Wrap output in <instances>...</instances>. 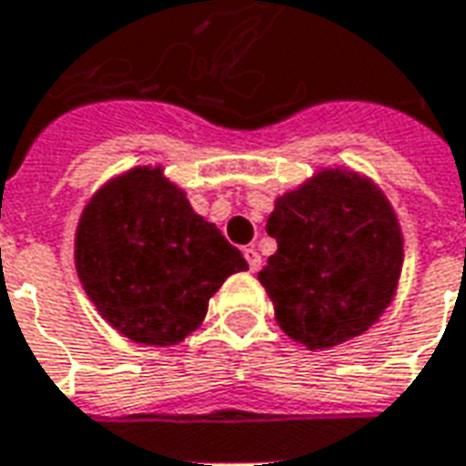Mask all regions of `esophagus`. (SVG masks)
I'll list each match as a JSON object with an SVG mask.
<instances>
[{"label":"esophagus","instance_id":"esophagus-1","mask_svg":"<svg viewBox=\"0 0 466 466\" xmlns=\"http://www.w3.org/2000/svg\"><path fill=\"white\" fill-rule=\"evenodd\" d=\"M244 259L249 264V272H259L262 269V257L257 249H244Z\"/></svg>","mask_w":466,"mask_h":466}]
</instances>
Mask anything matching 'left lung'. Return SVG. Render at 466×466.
Masks as SVG:
<instances>
[{"label": "left lung", "instance_id": "8db88e82", "mask_svg": "<svg viewBox=\"0 0 466 466\" xmlns=\"http://www.w3.org/2000/svg\"><path fill=\"white\" fill-rule=\"evenodd\" d=\"M267 234L277 252L259 282L277 324L307 350L360 337L394 299L404 239L390 199L367 177L317 172L277 197Z\"/></svg>", "mask_w": 466, "mask_h": 466}]
</instances>
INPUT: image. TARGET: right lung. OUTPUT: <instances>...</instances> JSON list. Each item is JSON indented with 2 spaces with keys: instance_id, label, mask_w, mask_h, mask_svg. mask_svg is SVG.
I'll list each match as a JSON object with an SVG mask.
<instances>
[{
  "instance_id": "obj_1",
  "label": "right lung",
  "mask_w": 466,
  "mask_h": 466,
  "mask_svg": "<svg viewBox=\"0 0 466 466\" xmlns=\"http://www.w3.org/2000/svg\"><path fill=\"white\" fill-rule=\"evenodd\" d=\"M75 264L96 312L127 339L152 347L192 334L224 279L249 267L162 167H134L89 199Z\"/></svg>"
}]
</instances>
